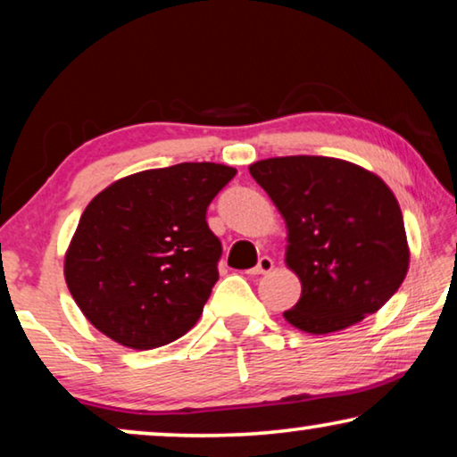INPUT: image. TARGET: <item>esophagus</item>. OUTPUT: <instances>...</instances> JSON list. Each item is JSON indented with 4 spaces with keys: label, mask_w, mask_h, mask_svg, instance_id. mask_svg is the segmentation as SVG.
Returning a JSON list of instances; mask_svg holds the SVG:
<instances>
[{
    "label": "esophagus",
    "mask_w": 457,
    "mask_h": 457,
    "mask_svg": "<svg viewBox=\"0 0 457 457\" xmlns=\"http://www.w3.org/2000/svg\"><path fill=\"white\" fill-rule=\"evenodd\" d=\"M274 268V262L272 258H268V255H262V258L258 260V264H255V268H252L249 270V274H268Z\"/></svg>",
    "instance_id": "esophagus-1"
}]
</instances>
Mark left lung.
Segmentation results:
<instances>
[{
  "label": "left lung",
  "mask_w": 457,
  "mask_h": 457,
  "mask_svg": "<svg viewBox=\"0 0 457 457\" xmlns=\"http://www.w3.org/2000/svg\"><path fill=\"white\" fill-rule=\"evenodd\" d=\"M249 174L287 224L285 262L302 297L285 320L327 335L383 308L410 266L403 216L385 180L324 155L260 160Z\"/></svg>",
  "instance_id": "8db88e82"
}]
</instances>
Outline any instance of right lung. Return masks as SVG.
Here are the masks:
<instances>
[{"label":"right lung","mask_w":457,"mask_h":457,"mask_svg":"<svg viewBox=\"0 0 457 457\" xmlns=\"http://www.w3.org/2000/svg\"><path fill=\"white\" fill-rule=\"evenodd\" d=\"M235 174L214 162H183L130 174L91 199L64 277L99 333L145 352L195 327L222 255L205 212Z\"/></svg>","instance_id":"obj_1"}]
</instances>
